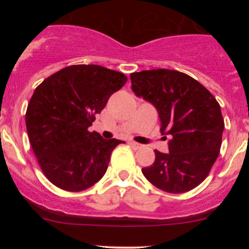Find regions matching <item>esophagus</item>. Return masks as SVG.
Here are the masks:
<instances>
[{
	"mask_svg": "<svg viewBox=\"0 0 249 249\" xmlns=\"http://www.w3.org/2000/svg\"><path fill=\"white\" fill-rule=\"evenodd\" d=\"M128 145H130V146L132 147L133 150H138V148L142 147V145L138 144V142H128Z\"/></svg>",
	"mask_w": 249,
	"mask_h": 249,
	"instance_id": "esophagus-1",
	"label": "esophagus"
}]
</instances>
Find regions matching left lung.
<instances>
[{
	"instance_id": "8db88e82",
	"label": "left lung",
	"mask_w": 249,
	"mask_h": 249,
	"mask_svg": "<svg viewBox=\"0 0 249 249\" xmlns=\"http://www.w3.org/2000/svg\"><path fill=\"white\" fill-rule=\"evenodd\" d=\"M132 91L152 103L160 132L170 134L168 153L154 151L156 160L142 172L151 184L168 193H185L210 173L221 147L225 123L219 103L196 79L167 69L130 75Z\"/></svg>"
}]
</instances>
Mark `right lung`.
Here are the masks:
<instances>
[{
  "mask_svg": "<svg viewBox=\"0 0 249 249\" xmlns=\"http://www.w3.org/2000/svg\"><path fill=\"white\" fill-rule=\"evenodd\" d=\"M127 77L101 65H70L34 91L27 112L28 137L42 172L55 186L81 192L107 172L122 141L90 132L97 113Z\"/></svg>",
  "mask_w": 249,
  "mask_h": 249,
  "instance_id": "add662e5",
  "label": "right lung"
}]
</instances>
